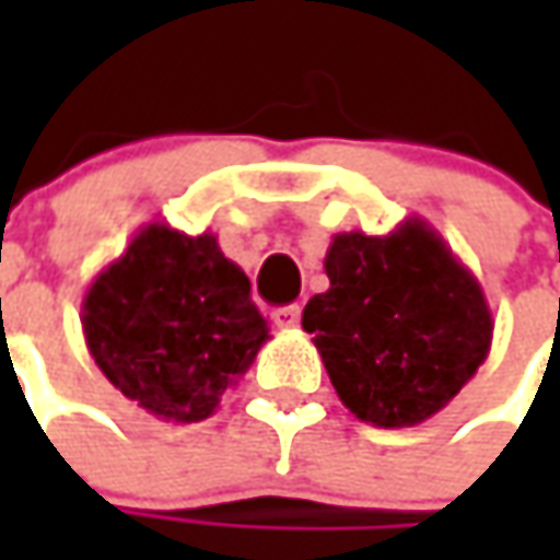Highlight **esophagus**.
Instances as JSON below:
<instances>
[{"label":"esophagus","mask_w":560,"mask_h":560,"mask_svg":"<svg viewBox=\"0 0 560 560\" xmlns=\"http://www.w3.org/2000/svg\"><path fill=\"white\" fill-rule=\"evenodd\" d=\"M299 317H302V308H299V305H283V308H273V324H277L280 330H292V327L299 324Z\"/></svg>","instance_id":"34e87169"}]
</instances>
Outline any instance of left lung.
<instances>
[{
    "label": "left lung",
    "instance_id": "obj_1",
    "mask_svg": "<svg viewBox=\"0 0 560 560\" xmlns=\"http://www.w3.org/2000/svg\"><path fill=\"white\" fill-rule=\"evenodd\" d=\"M324 270L330 290L308 299L302 327L358 420L423 423L489 355L483 287L427 221L408 218L386 236L336 233Z\"/></svg>",
    "mask_w": 560,
    "mask_h": 560
}]
</instances>
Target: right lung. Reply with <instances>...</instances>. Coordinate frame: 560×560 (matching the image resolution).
I'll use <instances>...</instances> for the list:
<instances>
[{
  "label": "right lung",
  "instance_id": "1",
  "mask_svg": "<svg viewBox=\"0 0 560 560\" xmlns=\"http://www.w3.org/2000/svg\"><path fill=\"white\" fill-rule=\"evenodd\" d=\"M86 349L142 411L174 423L211 418L270 339L240 265L214 233L145 224L80 305Z\"/></svg>",
  "mask_w": 560,
  "mask_h": 560
}]
</instances>
